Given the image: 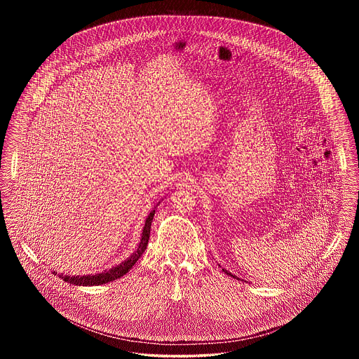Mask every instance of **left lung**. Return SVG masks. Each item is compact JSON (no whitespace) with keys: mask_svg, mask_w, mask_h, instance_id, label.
<instances>
[{"mask_svg":"<svg viewBox=\"0 0 359 359\" xmlns=\"http://www.w3.org/2000/svg\"><path fill=\"white\" fill-rule=\"evenodd\" d=\"M223 272H224V273L229 274V276H231V277H234V278H236V277H237V276H234V274H231V273H230V272H227V271H224V269H223Z\"/></svg>","mask_w":359,"mask_h":359,"instance_id":"1","label":"left lung"}]
</instances>
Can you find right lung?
Masks as SVG:
<instances>
[{
	"label": "right lung",
	"mask_w": 359,
	"mask_h": 359,
	"mask_svg": "<svg viewBox=\"0 0 359 359\" xmlns=\"http://www.w3.org/2000/svg\"><path fill=\"white\" fill-rule=\"evenodd\" d=\"M154 210L151 211V214L148 215L147 221H145V226H144V230H142V236L140 239V243H138V248H137L136 252L129 257L126 261H123L120 265L109 269V271H104L102 273L88 274V276H65L62 273L59 277L63 278L66 283L69 284H74V285H102L106 283H110L113 280H117L122 277L123 274L128 273L133 265L136 264L137 259L141 257V255L145 252L147 249V245H148V241H149V236H151V224L154 221Z\"/></svg>",
	"instance_id": "right-lung-1"
}]
</instances>
